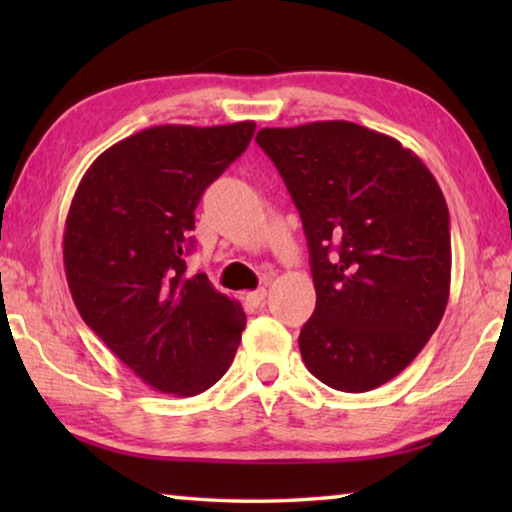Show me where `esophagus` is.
Segmentation results:
<instances>
[{
	"instance_id": "34e87169",
	"label": "esophagus",
	"mask_w": 512,
	"mask_h": 512,
	"mask_svg": "<svg viewBox=\"0 0 512 512\" xmlns=\"http://www.w3.org/2000/svg\"><path fill=\"white\" fill-rule=\"evenodd\" d=\"M244 300L248 302L250 307H259V305H264V300H266V289L262 287V289H257V291H248L246 296H244Z\"/></svg>"
}]
</instances>
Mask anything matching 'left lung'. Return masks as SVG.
Returning <instances> with one entry per match:
<instances>
[{
  "label": "left lung",
  "instance_id": "left-lung-1",
  "mask_svg": "<svg viewBox=\"0 0 512 512\" xmlns=\"http://www.w3.org/2000/svg\"><path fill=\"white\" fill-rule=\"evenodd\" d=\"M257 144L296 203L316 309L298 345L311 375L366 393L409 366L445 314L449 212L411 149L352 121L262 128Z\"/></svg>",
  "mask_w": 512,
  "mask_h": 512
}]
</instances>
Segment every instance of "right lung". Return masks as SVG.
<instances>
[{"label":"right lung","instance_id":"right-lung-1","mask_svg":"<svg viewBox=\"0 0 512 512\" xmlns=\"http://www.w3.org/2000/svg\"><path fill=\"white\" fill-rule=\"evenodd\" d=\"M255 121L153 126L112 144L69 205L63 257L81 318L160 393L192 397L235 359L246 314L187 275L194 210L253 140Z\"/></svg>","mask_w":512,"mask_h":512}]
</instances>
